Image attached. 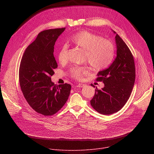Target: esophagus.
<instances>
[{"mask_svg": "<svg viewBox=\"0 0 154 154\" xmlns=\"http://www.w3.org/2000/svg\"><path fill=\"white\" fill-rule=\"evenodd\" d=\"M77 86V87H80V88H82V87L85 86V84H83V83H79Z\"/></svg>", "mask_w": 154, "mask_h": 154, "instance_id": "esophagus-1", "label": "esophagus"}]
</instances>
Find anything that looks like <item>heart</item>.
<instances>
[{"mask_svg":"<svg viewBox=\"0 0 154 154\" xmlns=\"http://www.w3.org/2000/svg\"><path fill=\"white\" fill-rule=\"evenodd\" d=\"M70 45L84 51V60L95 70H102L110 64L115 55L113 43L93 33L82 31L73 35L69 40ZM68 52L66 46H63L58 52L57 60L64 65L68 63ZM88 73L86 66H73L70 75L76 80H82Z\"/></svg>","mask_w":154,"mask_h":154,"instance_id":"b5f03b06","label":"heart"}]
</instances>
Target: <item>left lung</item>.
Wrapping results in <instances>:
<instances>
[{"instance_id":"obj_1","label":"left lung","mask_w":154,"mask_h":154,"mask_svg":"<svg viewBox=\"0 0 154 154\" xmlns=\"http://www.w3.org/2000/svg\"><path fill=\"white\" fill-rule=\"evenodd\" d=\"M117 56L109 68L99 71L96 80L103 82L102 90H95L90 100L98 113L109 115L118 112L130 97L135 80L134 57L122 38L115 32ZM94 86L93 85H91Z\"/></svg>"}]
</instances>
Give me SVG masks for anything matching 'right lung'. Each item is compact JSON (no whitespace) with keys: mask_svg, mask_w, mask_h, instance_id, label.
Returning <instances> with one entry per match:
<instances>
[{"mask_svg":"<svg viewBox=\"0 0 154 154\" xmlns=\"http://www.w3.org/2000/svg\"><path fill=\"white\" fill-rule=\"evenodd\" d=\"M66 28L40 32L27 48L19 71L20 86L29 105L44 116H52L66 102L71 90L69 84L55 85L51 81L58 65L54 56V46Z\"/></svg>","mask_w":154,"mask_h":154,"instance_id":"right-lung-1","label":"right lung"}]
</instances>
